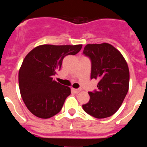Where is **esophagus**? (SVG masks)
<instances>
[{
    "label": "esophagus",
    "mask_w": 147,
    "mask_h": 147,
    "mask_svg": "<svg viewBox=\"0 0 147 147\" xmlns=\"http://www.w3.org/2000/svg\"><path fill=\"white\" fill-rule=\"evenodd\" d=\"M72 90L75 93H79L81 91V89H74V88H72Z\"/></svg>",
    "instance_id": "1"
}]
</instances>
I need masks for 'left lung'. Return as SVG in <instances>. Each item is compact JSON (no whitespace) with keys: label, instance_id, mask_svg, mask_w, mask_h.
Here are the masks:
<instances>
[{"label":"left lung","instance_id":"left-lung-1","mask_svg":"<svg viewBox=\"0 0 147 147\" xmlns=\"http://www.w3.org/2000/svg\"><path fill=\"white\" fill-rule=\"evenodd\" d=\"M83 54L91 59V79L98 81V90L88 92L89 102L82 105L87 113L105 119L116 113L129 90V71L121 52L110 44H88Z\"/></svg>","mask_w":147,"mask_h":147}]
</instances>
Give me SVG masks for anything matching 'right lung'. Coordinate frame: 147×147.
I'll return each instance as SVG.
<instances>
[{"instance_id":"add662e5","label":"right lung","mask_w":147,"mask_h":147,"mask_svg":"<svg viewBox=\"0 0 147 147\" xmlns=\"http://www.w3.org/2000/svg\"><path fill=\"white\" fill-rule=\"evenodd\" d=\"M82 45H41L24 58L18 74L19 88L26 106L37 117L49 119L57 114L70 94L71 88L53 79L63 58L75 55Z\"/></svg>"}]
</instances>
